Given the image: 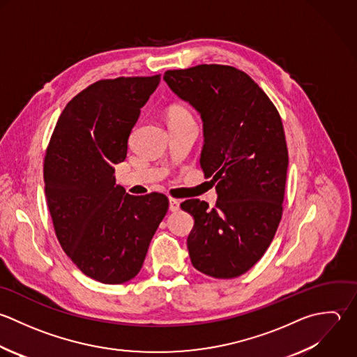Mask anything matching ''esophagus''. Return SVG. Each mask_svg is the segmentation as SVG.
<instances>
[{
    "label": "esophagus",
    "instance_id": "esophagus-1",
    "mask_svg": "<svg viewBox=\"0 0 357 357\" xmlns=\"http://www.w3.org/2000/svg\"><path fill=\"white\" fill-rule=\"evenodd\" d=\"M179 200H175V199H169V211L175 213L179 210Z\"/></svg>",
    "mask_w": 357,
    "mask_h": 357
}]
</instances>
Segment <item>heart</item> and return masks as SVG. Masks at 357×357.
<instances>
[{
	"label": "heart",
	"mask_w": 357,
	"mask_h": 357,
	"mask_svg": "<svg viewBox=\"0 0 357 357\" xmlns=\"http://www.w3.org/2000/svg\"><path fill=\"white\" fill-rule=\"evenodd\" d=\"M172 116H189L188 115V112L185 111V109H182V108H175V109H172V112H171V118Z\"/></svg>",
	"instance_id": "b5f03b06"
}]
</instances>
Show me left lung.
Segmentation results:
<instances>
[{
	"mask_svg": "<svg viewBox=\"0 0 357 357\" xmlns=\"http://www.w3.org/2000/svg\"><path fill=\"white\" fill-rule=\"evenodd\" d=\"M164 80L203 121L200 167L218 195L211 210L199 199L181 204L195 220L190 261L213 278L239 277L263 257L281 221L289 164L281 116L234 66L167 70Z\"/></svg>",
	"mask_w": 357,
	"mask_h": 357,
	"instance_id": "obj_1",
	"label": "left lung"
}]
</instances>
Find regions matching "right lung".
I'll return each mask as SVG.
<instances>
[{"label":"right lung","mask_w":357,"mask_h":357,"mask_svg":"<svg viewBox=\"0 0 357 357\" xmlns=\"http://www.w3.org/2000/svg\"><path fill=\"white\" fill-rule=\"evenodd\" d=\"M161 77L100 80L63 108L44 160V190L66 256L101 284L135 278L167 214L161 193L130 196L115 185L140 108Z\"/></svg>","instance_id":"1"}]
</instances>
